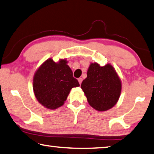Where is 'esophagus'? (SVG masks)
Masks as SVG:
<instances>
[{"label": "esophagus", "mask_w": 154, "mask_h": 154, "mask_svg": "<svg viewBox=\"0 0 154 154\" xmlns=\"http://www.w3.org/2000/svg\"><path fill=\"white\" fill-rule=\"evenodd\" d=\"M82 81H83V79L82 78H79V79H78V82H79V84L81 85L82 84Z\"/></svg>", "instance_id": "34e87169"}]
</instances>
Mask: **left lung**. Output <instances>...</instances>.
Segmentation results:
<instances>
[{
	"label": "left lung",
	"instance_id": "obj_1",
	"mask_svg": "<svg viewBox=\"0 0 154 154\" xmlns=\"http://www.w3.org/2000/svg\"><path fill=\"white\" fill-rule=\"evenodd\" d=\"M81 88L88 103L98 111L108 110L116 104L121 95V82L113 66L91 63Z\"/></svg>",
	"mask_w": 154,
	"mask_h": 154
}]
</instances>
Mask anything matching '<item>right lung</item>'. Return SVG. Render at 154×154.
<instances>
[{
  "label": "right lung",
  "mask_w": 154,
  "mask_h": 154,
  "mask_svg": "<svg viewBox=\"0 0 154 154\" xmlns=\"http://www.w3.org/2000/svg\"><path fill=\"white\" fill-rule=\"evenodd\" d=\"M66 63V60L56 63L49 58L35 72L33 91L38 101L44 107L51 110L59 108L64 104L71 89L79 86Z\"/></svg>",
  "instance_id": "obj_1"
}]
</instances>
